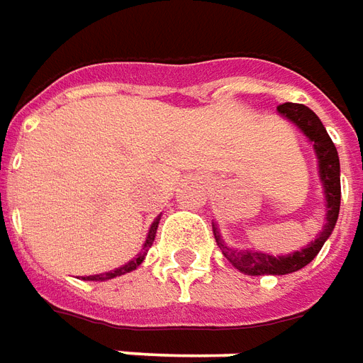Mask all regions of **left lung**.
Returning a JSON list of instances; mask_svg holds the SVG:
<instances>
[{
  "instance_id": "8db88e82",
  "label": "left lung",
  "mask_w": 363,
  "mask_h": 363,
  "mask_svg": "<svg viewBox=\"0 0 363 363\" xmlns=\"http://www.w3.org/2000/svg\"><path fill=\"white\" fill-rule=\"evenodd\" d=\"M281 117L291 121L292 125L304 134L308 142L313 146L315 157H318V174L321 189H323L325 200V223L319 235L302 250L284 254V256H271L257 250H238L230 248L223 240L221 233L213 223V235H216L217 246L221 248L223 256L227 257L230 265L244 275H286L302 269L318 256L319 250L323 248L325 240L331 236L340 209V163L337 147L333 144L331 136L325 130L323 123L310 107L302 104H283L277 107Z\"/></svg>"
}]
</instances>
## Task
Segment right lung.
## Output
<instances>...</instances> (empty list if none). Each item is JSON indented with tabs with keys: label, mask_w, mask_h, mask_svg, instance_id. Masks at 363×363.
<instances>
[{
	"label": "right lung",
	"mask_w": 363,
	"mask_h": 363,
	"mask_svg": "<svg viewBox=\"0 0 363 363\" xmlns=\"http://www.w3.org/2000/svg\"><path fill=\"white\" fill-rule=\"evenodd\" d=\"M160 219H161V216L157 217L154 223H152V227H150V230H147L146 240H144V246H142V252L138 254V256L133 257V259H130L128 264L121 265V267H117V269H113V271H107V273H99V275H88V277H84V281H109V279L121 277V275H125V273H130V271L136 269V267H138V265L144 262V257H146L150 246L154 244L155 233H157V225H160Z\"/></svg>",
	"instance_id": "1"
}]
</instances>
